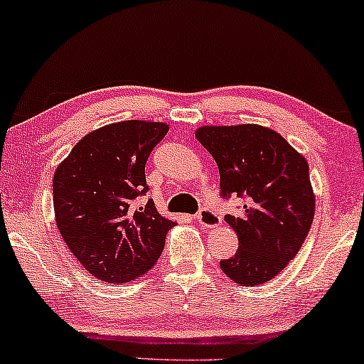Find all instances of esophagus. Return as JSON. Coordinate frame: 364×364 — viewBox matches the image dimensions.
<instances>
[{
	"mask_svg": "<svg viewBox=\"0 0 364 364\" xmlns=\"http://www.w3.org/2000/svg\"><path fill=\"white\" fill-rule=\"evenodd\" d=\"M193 218H196L202 227L207 228H215L220 225V217H218L213 210H210V208H202V210H198L196 215H193Z\"/></svg>",
	"mask_w": 364,
	"mask_h": 364,
	"instance_id": "obj_1",
	"label": "esophagus"
}]
</instances>
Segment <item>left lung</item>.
<instances>
[{
  "mask_svg": "<svg viewBox=\"0 0 364 364\" xmlns=\"http://www.w3.org/2000/svg\"><path fill=\"white\" fill-rule=\"evenodd\" d=\"M196 136L215 159L220 196L243 198L238 215H225L238 250L220 268L243 287L272 280L300 252L315 215L306 159L255 124L205 126Z\"/></svg>",
  "mask_w": 364,
  "mask_h": 364,
  "instance_id": "1",
  "label": "left lung"
}]
</instances>
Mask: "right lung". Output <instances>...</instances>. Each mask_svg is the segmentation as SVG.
Returning <instances> with one entry per match:
<instances>
[{
  "label": "right lung",
  "instance_id": "1",
  "mask_svg": "<svg viewBox=\"0 0 364 364\" xmlns=\"http://www.w3.org/2000/svg\"><path fill=\"white\" fill-rule=\"evenodd\" d=\"M167 124L124 121L89 132L53 178V203L63 240L79 263L107 283L146 275L161 257L172 220L146 196V162Z\"/></svg>",
  "mask_w": 364,
  "mask_h": 364
}]
</instances>
